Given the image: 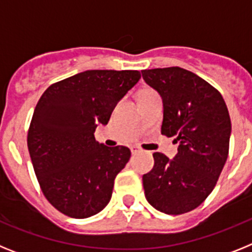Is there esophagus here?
Here are the masks:
<instances>
[{"mask_svg": "<svg viewBox=\"0 0 252 252\" xmlns=\"http://www.w3.org/2000/svg\"><path fill=\"white\" fill-rule=\"evenodd\" d=\"M141 148L139 146H131V153L132 154H137V153H141Z\"/></svg>", "mask_w": 252, "mask_h": 252, "instance_id": "34e87169", "label": "esophagus"}]
</instances>
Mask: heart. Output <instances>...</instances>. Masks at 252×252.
<instances>
[{"instance_id":"b5f03b06","label":"heart","mask_w":252,"mask_h":252,"mask_svg":"<svg viewBox=\"0 0 252 252\" xmlns=\"http://www.w3.org/2000/svg\"><path fill=\"white\" fill-rule=\"evenodd\" d=\"M151 92H153V91H141L140 93H151Z\"/></svg>"}]
</instances>
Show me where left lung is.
I'll use <instances>...</instances> for the list:
<instances>
[{"mask_svg": "<svg viewBox=\"0 0 252 252\" xmlns=\"http://www.w3.org/2000/svg\"><path fill=\"white\" fill-rule=\"evenodd\" d=\"M162 98L161 133L179 142L169 160L154 153V168L142 175L145 197L166 215H183L206 201L217 184L230 148L231 120L222 94L179 66L141 70Z\"/></svg>", "mask_w": 252, "mask_h": 252, "instance_id": "8db88e82", "label": "left lung"}]
</instances>
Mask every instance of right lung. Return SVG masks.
Here are the masks:
<instances>
[{"label":"right lung","instance_id":"right-lung-1","mask_svg":"<svg viewBox=\"0 0 252 252\" xmlns=\"http://www.w3.org/2000/svg\"><path fill=\"white\" fill-rule=\"evenodd\" d=\"M140 78L139 70H86L51 84L40 97L28 148L41 192L63 215L91 217L110 202L131 151L98 144L94 131Z\"/></svg>","mask_w":252,"mask_h":252}]
</instances>
